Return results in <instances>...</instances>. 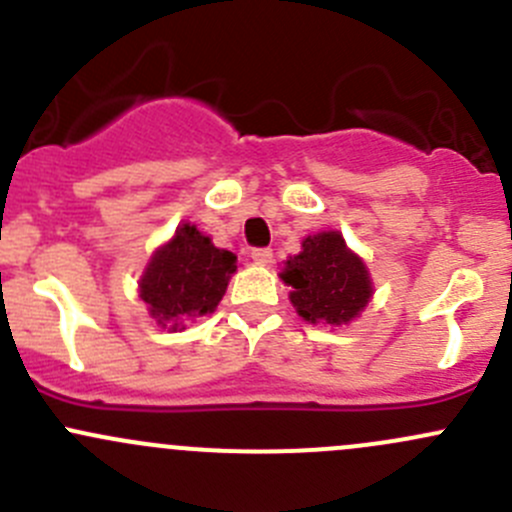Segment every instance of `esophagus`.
<instances>
[{"label": "esophagus", "mask_w": 512, "mask_h": 512, "mask_svg": "<svg viewBox=\"0 0 512 512\" xmlns=\"http://www.w3.org/2000/svg\"><path fill=\"white\" fill-rule=\"evenodd\" d=\"M250 257H252V262H255V265H270L272 250H270V247H255V250L250 252Z\"/></svg>", "instance_id": "obj_1"}]
</instances>
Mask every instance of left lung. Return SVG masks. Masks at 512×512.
Segmentation results:
<instances>
[{
    "instance_id": "obj_1",
    "label": "left lung",
    "mask_w": 512,
    "mask_h": 512,
    "mask_svg": "<svg viewBox=\"0 0 512 512\" xmlns=\"http://www.w3.org/2000/svg\"><path fill=\"white\" fill-rule=\"evenodd\" d=\"M282 280L299 317L317 324H349L371 297L366 265L339 232H319L302 242V252L285 262Z\"/></svg>"
}]
</instances>
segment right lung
<instances>
[{"mask_svg": "<svg viewBox=\"0 0 512 512\" xmlns=\"http://www.w3.org/2000/svg\"><path fill=\"white\" fill-rule=\"evenodd\" d=\"M237 257L220 250L195 225L185 223L175 237L153 255L141 280V299L158 324H173L200 317L218 307Z\"/></svg>", "mask_w": 512, "mask_h": 512, "instance_id": "obj_1", "label": "right lung"}]
</instances>
